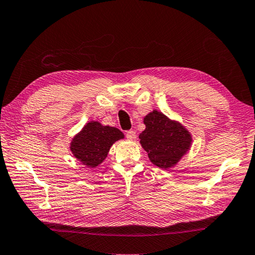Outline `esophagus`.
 I'll return each instance as SVG.
<instances>
[{
    "label": "esophagus",
    "mask_w": 255,
    "mask_h": 255,
    "mask_svg": "<svg viewBox=\"0 0 255 255\" xmlns=\"http://www.w3.org/2000/svg\"><path fill=\"white\" fill-rule=\"evenodd\" d=\"M126 135L128 140H133V138H135V136H136V132L133 131V129H129V131H128L126 133Z\"/></svg>",
    "instance_id": "1"
}]
</instances>
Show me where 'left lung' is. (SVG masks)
Segmentation results:
<instances>
[{
    "mask_svg": "<svg viewBox=\"0 0 255 255\" xmlns=\"http://www.w3.org/2000/svg\"><path fill=\"white\" fill-rule=\"evenodd\" d=\"M143 122L145 129L138 138L150 161L164 170L175 166L191 147L189 129L156 110L145 115Z\"/></svg>",
    "mask_w": 255,
    "mask_h": 255,
    "instance_id": "obj_1",
    "label": "left lung"
}]
</instances>
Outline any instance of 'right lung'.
<instances>
[{
    "label": "right lung",
    "mask_w": 255,
    "mask_h": 255,
    "mask_svg": "<svg viewBox=\"0 0 255 255\" xmlns=\"http://www.w3.org/2000/svg\"><path fill=\"white\" fill-rule=\"evenodd\" d=\"M124 138L119 128L90 121L72 138L70 150L76 160L88 167H97L108 156L113 144Z\"/></svg>",
    "instance_id": "add662e5"
}]
</instances>
